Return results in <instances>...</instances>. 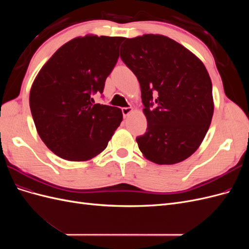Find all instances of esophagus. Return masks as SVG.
<instances>
[{"instance_id":"obj_1","label":"esophagus","mask_w":249,"mask_h":249,"mask_svg":"<svg viewBox=\"0 0 249 249\" xmlns=\"http://www.w3.org/2000/svg\"><path fill=\"white\" fill-rule=\"evenodd\" d=\"M122 111H123L124 116L125 117V116H127L129 114H131V113L133 112V108H131V107H124V108L122 109Z\"/></svg>"}]
</instances>
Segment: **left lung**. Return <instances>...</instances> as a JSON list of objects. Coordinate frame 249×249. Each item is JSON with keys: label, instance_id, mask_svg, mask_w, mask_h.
Segmentation results:
<instances>
[{"label": "left lung", "instance_id": "8db88e82", "mask_svg": "<svg viewBox=\"0 0 249 249\" xmlns=\"http://www.w3.org/2000/svg\"><path fill=\"white\" fill-rule=\"evenodd\" d=\"M120 58L137 77L146 133L136 138L147 160L182 162L196 150L213 117L212 82L193 53L167 36L125 38Z\"/></svg>", "mask_w": 249, "mask_h": 249}]
</instances>
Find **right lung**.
Listing matches in <instances>:
<instances>
[{
	"mask_svg": "<svg viewBox=\"0 0 249 249\" xmlns=\"http://www.w3.org/2000/svg\"><path fill=\"white\" fill-rule=\"evenodd\" d=\"M124 37L86 35L58 49L35 78L30 109L37 133L53 153L87 161L107 147L122 110L93 104L119 57Z\"/></svg>",
	"mask_w": 249,
	"mask_h": 249,
	"instance_id": "right-lung-1",
	"label": "right lung"
}]
</instances>
